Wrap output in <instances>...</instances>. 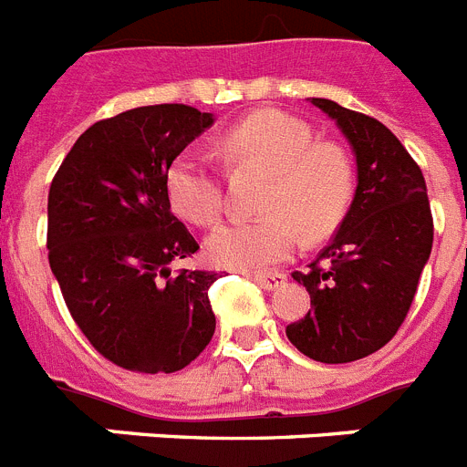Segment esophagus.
Instances as JSON below:
<instances>
[{
    "instance_id": "34e87169",
    "label": "esophagus",
    "mask_w": 467,
    "mask_h": 467,
    "mask_svg": "<svg viewBox=\"0 0 467 467\" xmlns=\"http://www.w3.org/2000/svg\"><path fill=\"white\" fill-rule=\"evenodd\" d=\"M245 276L253 278L254 283H260L262 288H278V285H283L285 283V276L278 272H245Z\"/></svg>"
}]
</instances>
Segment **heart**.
<instances>
[{
	"instance_id": "heart-1",
	"label": "heart",
	"mask_w": 467,
	"mask_h": 467,
	"mask_svg": "<svg viewBox=\"0 0 467 467\" xmlns=\"http://www.w3.org/2000/svg\"><path fill=\"white\" fill-rule=\"evenodd\" d=\"M222 150L234 165L269 174L262 217L236 219L207 238V254L219 266L257 269L288 260L305 241H321L340 224L352 198L349 155L336 143L314 141L312 127L281 110H260L231 127ZM174 213L195 226H213L224 210L214 167L193 150L179 153L165 174Z\"/></svg>"
}]
</instances>
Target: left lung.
<instances>
[{"label":"left lung","instance_id":"8db88e82","mask_svg":"<svg viewBox=\"0 0 467 467\" xmlns=\"http://www.w3.org/2000/svg\"><path fill=\"white\" fill-rule=\"evenodd\" d=\"M357 155V193L333 241L293 272L312 309L285 328L305 357L348 364L385 348L404 324L432 250V213L420 167L370 115L312 99Z\"/></svg>","mask_w":467,"mask_h":467}]
</instances>
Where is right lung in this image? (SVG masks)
Listing matches in <instances>:
<instances>
[{
  "label": "right lung",
  "mask_w": 467,
  "mask_h": 467,
  "mask_svg": "<svg viewBox=\"0 0 467 467\" xmlns=\"http://www.w3.org/2000/svg\"><path fill=\"white\" fill-rule=\"evenodd\" d=\"M213 125L184 103L99 119L49 186L47 248L67 312L91 348L137 373H174L213 340L214 272L179 269L198 243L172 214L170 162Z\"/></svg>",
  "instance_id": "obj_1"
}]
</instances>
